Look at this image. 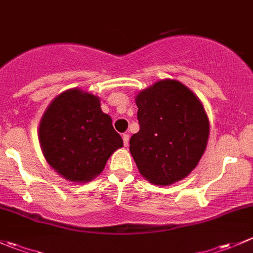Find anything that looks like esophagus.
Here are the masks:
<instances>
[{
  "instance_id": "1",
  "label": "esophagus",
  "mask_w": 253,
  "mask_h": 253,
  "mask_svg": "<svg viewBox=\"0 0 253 253\" xmlns=\"http://www.w3.org/2000/svg\"><path fill=\"white\" fill-rule=\"evenodd\" d=\"M122 139H124V144L127 147V145H128V142H129V134H127V133L122 134Z\"/></svg>"
}]
</instances>
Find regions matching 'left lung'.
<instances>
[{
  "mask_svg": "<svg viewBox=\"0 0 253 253\" xmlns=\"http://www.w3.org/2000/svg\"><path fill=\"white\" fill-rule=\"evenodd\" d=\"M139 131L129 152L139 172L155 185L186 177L205 153L209 122L202 103L182 83L165 79L136 98Z\"/></svg>",
  "mask_w": 253,
  "mask_h": 253,
  "instance_id": "8db88e82",
  "label": "left lung"
}]
</instances>
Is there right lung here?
<instances>
[{
	"label": "right lung",
	"mask_w": 253,
	"mask_h": 253,
	"mask_svg": "<svg viewBox=\"0 0 253 253\" xmlns=\"http://www.w3.org/2000/svg\"><path fill=\"white\" fill-rule=\"evenodd\" d=\"M39 138L48 164L75 182L100 174L124 144L99 99L79 89L60 94L50 104L40 122Z\"/></svg>",
	"instance_id": "obj_1"
}]
</instances>
